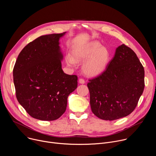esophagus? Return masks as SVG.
<instances>
[{"label":"esophagus","mask_w":156,"mask_h":156,"mask_svg":"<svg viewBox=\"0 0 156 156\" xmlns=\"http://www.w3.org/2000/svg\"><path fill=\"white\" fill-rule=\"evenodd\" d=\"M78 82H79V83H80V84H84V83H85V81H84L83 78H80Z\"/></svg>","instance_id":"obj_1"}]
</instances>
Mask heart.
Here are the masks:
<instances>
[{"instance_id":"1","label":"heart","mask_w":156,"mask_h":156,"mask_svg":"<svg viewBox=\"0 0 156 156\" xmlns=\"http://www.w3.org/2000/svg\"><path fill=\"white\" fill-rule=\"evenodd\" d=\"M110 54L107 49L93 41L84 45L75 46L72 49V55L67 54L65 61L70 66L85 61L82 66L83 73L87 76L94 77L101 74L105 69Z\"/></svg>"}]
</instances>
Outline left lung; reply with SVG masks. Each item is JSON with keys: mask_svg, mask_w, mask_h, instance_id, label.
<instances>
[{"mask_svg": "<svg viewBox=\"0 0 156 156\" xmlns=\"http://www.w3.org/2000/svg\"><path fill=\"white\" fill-rule=\"evenodd\" d=\"M89 81L93 113L101 119L114 120L136 108L144 91V70L135 52L122 44L105 71Z\"/></svg>", "mask_w": 156, "mask_h": 156, "instance_id": "obj_1", "label": "left lung"}]
</instances>
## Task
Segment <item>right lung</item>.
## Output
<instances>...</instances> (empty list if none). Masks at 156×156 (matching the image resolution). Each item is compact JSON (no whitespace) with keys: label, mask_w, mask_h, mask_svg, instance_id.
<instances>
[{"label":"right lung","mask_w":156,"mask_h":156,"mask_svg":"<svg viewBox=\"0 0 156 156\" xmlns=\"http://www.w3.org/2000/svg\"><path fill=\"white\" fill-rule=\"evenodd\" d=\"M65 33L41 36L19 54L13 70L18 102L32 117L45 121L60 118L69 94L77 87L78 77L62 69L59 39Z\"/></svg>","instance_id":"right-lung-1"}]
</instances>
